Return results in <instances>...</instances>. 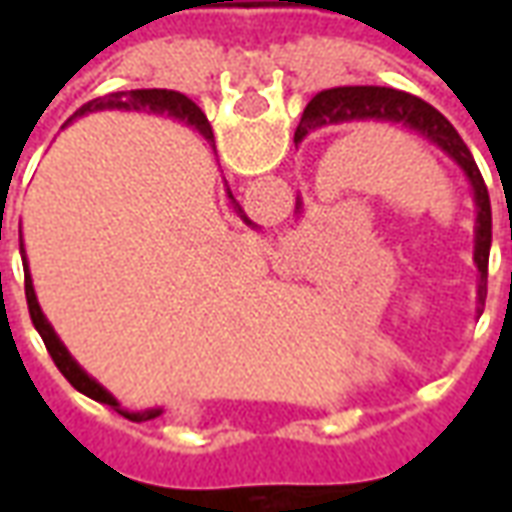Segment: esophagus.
I'll return each instance as SVG.
<instances>
[{"mask_svg": "<svg viewBox=\"0 0 512 512\" xmlns=\"http://www.w3.org/2000/svg\"><path fill=\"white\" fill-rule=\"evenodd\" d=\"M279 268H282V271H288V274H296L299 263H296L293 257H282V260H279Z\"/></svg>", "mask_w": 512, "mask_h": 512, "instance_id": "obj_1", "label": "esophagus"}]
</instances>
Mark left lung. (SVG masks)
<instances>
[{"label": "left lung", "mask_w": 512, "mask_h": 512, "mask_svg": "<svg viewBox=\"0 0 512 512\" xmlns=\"http://www.w3.org/2000/svg\"><path fill=\"white\" fill-rule=\"evenodd\" d=\"M348 120H395L406 123L408 128H417L428 136L430 142L450 153L461 169L469 175L477 200V246H474V260L480 268V304L485 301V282H488V255H491V197L485 189V180L477 169L472 150L466 147L461 134L452 128L447 117L439 109L425 104L417 95H408L392 87H334L323 90L312 98L299 128H296V142L321 126L332 123H348Z\"/></svg>", "instance_id": "1"}]
</instances>
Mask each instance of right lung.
I'll use <instances>...</instances> for the list:
<instances>
[{
    "label": "right lung",
    "instance_id": "right-lung-1",
    "mask_svg": "<svg viewBox=\"0 0 512 512\" xmlns=\"http://www.w3.org/2000/svg\"><path fill=\"white\" fill-rule=\"evenodd\" d=\"M150 109V112H158V115H164L167 112L169 117H178V120H186L191 126L197 128L208 142H213V131L211 123H208V117L202 115L200 106L189 101L186 95L172 93V90H131V93H112L104 95V98H95L90 104H84L79 112L73 117L84 115V112H95V109ZM71 117V120H73ZM233 197V194H230ZM24 260V290H27V307H29V318L35 323V329L43 337V343H46V351L54 359V365L60 367V373L68 381H71L73 389H79L82 395L93 397L98 403H106V406L117 408V400L109 392H106L104 386L95 384L93 378L84 373L82 367L76 365L71 359V354L65 351V345L60 343V337L54 334V329L49 326V321L43 318V312L38 307V299H35V288H32V279H29V268H27V257H21ZM120 414H126L128 419H134V422H142V419H153L158 417L161 411H145V414H128V411H120Z\"/></svg>",
    "mask_w": 512,
    "mask_h": 512
}]
</instances>
